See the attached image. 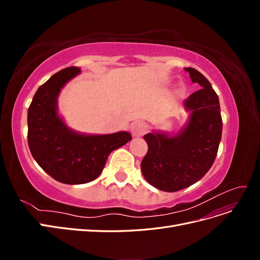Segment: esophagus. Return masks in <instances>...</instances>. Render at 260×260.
<instances>
[{"instance_id":"1","label":"esophagus","mask_w":260,"mask_h":260,"mask_svg":"<svg viewBox=\"0 0 260 260\" xmlns=\"http://www.w3.org/2000/svg\"><path fill=\"white\" fill-rule=\"evenodd\" d=\"M130 130L132 132V135L135 137H141V136H143L144 133L147 131V125L143 121L137 120V121L131 123Z\"/></svg>"}]
</instances>
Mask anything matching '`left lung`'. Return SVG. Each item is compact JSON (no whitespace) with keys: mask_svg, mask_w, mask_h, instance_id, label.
<instances>
[{"mask_svg":"<svg viewBox=\"0 0 260 260\" xmlns=\"http://www.w3.org/2000/svg\"><path fill=\"white\" fill-rule=\"evenodd\" d=\"M184 70L202 88L183 102L190 113L186 123L176 135L153 131L143 137L148 151L141 170L149 184L165 192L180 191L205 176L214 164L222 135L217 93L198 70Z\"/></svg>","mask_w":260,"mask_h":260,"instance_id":"1","label":"left lung"}]
</instances>
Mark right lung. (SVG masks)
<instances>
[{
  "label": "right lung",
  "instance_id": "add662e5",
  "mask_svg": "<svg viewBox=\"0 0 260 260\" xmlns=\"http://www.w3.org/2000/svg\"><path fill=\"white\" fill-rule=\"evenodd\" d=\"M81 73L67 67L53 75L36 92L28 109V144L46 174L65 184H83L103 171L108 155L131 141L127 131L86 135L75 131L58 114V95Z\"/></svg>",
  "mask_w": 260,
  "mask_h": 260
}]
</instances>
